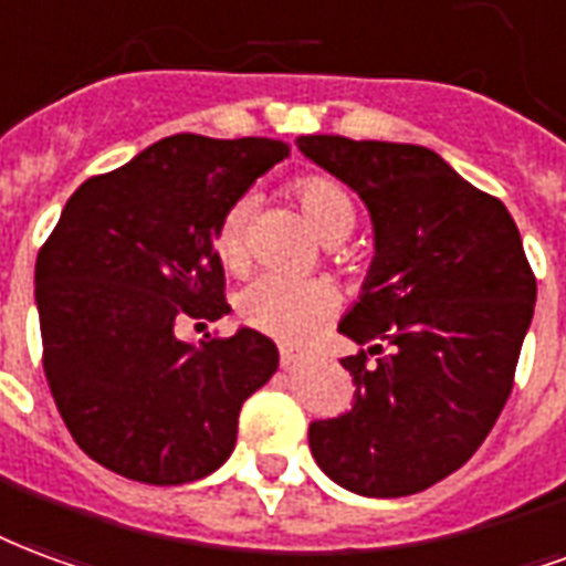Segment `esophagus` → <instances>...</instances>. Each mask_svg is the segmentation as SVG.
I'll use <instances>...</instances> for the list:
<instances>
[{
    "mask_svg": "<svg viewBox=\"0 0 566 566\" xmlns=\"http://www.w3.org/2000/svg\"><path fill=\"white\" fill-rule=\"evenodd\" d=\"M295 361H298V353H295L292 346H280V365H283V368H292Z\"/></svg>",
    "mask_w": 566,
    "mask_h": 566,
    "instance_id": "1",
    "label": "esophagus"
}]
</instances>
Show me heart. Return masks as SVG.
Here are the masks:
<instances>
[{
	"instance_id": "b5f03b06",
	"label": "heart",
	"mask_w": 566,
	"mask_h": 566,
	"mask_svg": "<svg viewBox=\"0 0 566 566\" xmlns=\"http://www.w3.org/2000/svg\"><path fill=\"white\" fill-rule=\"evenodd\" d=\"M301 213L323 241L334 243L346 238L356 226V201L353 192L325 175H304L292 184ZM250 198L232 201L217 222L213 247L226 268H243L250 259ZM337 307V292L325 280H289L280 274H262L238 295V311L243 323L259 332L274 334L283 340H307L323 328Z\"/></svg>"
}]
</instances>
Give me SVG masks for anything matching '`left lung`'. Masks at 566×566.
<instances>
[{
	"label": "left lung",
	"instance_id": "obj_1",
	"mask_svg": "<svg viewBox=\"0 0 566 566\" xmlns=\"http://www.w3.org/2000/svg\"><path fill=\"white\" fill-rule=\"evenodd\" d=\"M298 150L358 192L374 262L337 332L356 401L311 422V452L365 497L424 492L468 461L513 391L537 280L510 210L419 144L301 135Z\"/></svg>",
	"mask_w": 566,
	"mask_h": 566
}]
</instances>
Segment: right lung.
<instances>
[{
    "mask_svg": "<svg viewBox=\"0 0 566 566\" xmlns=\"http://www.w3.org/2000/svg\"><path fill=\"white\" fill-rule=\"evenodd\" d=\"M283 156L271 138L171 135L65 201L35 262L44 377L102 468L180 485L232 455L241 403L277 370V346L253 328L187 344L175 325L232 311L213 232Z\"/></svg>",
    "mask_w": 566,
    "mask_h": 566,
    "instance_id": "obj_1",
    "label": "right lung"
}]
</instances>
